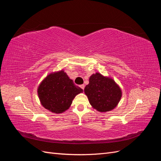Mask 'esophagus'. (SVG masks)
I'll return each instance as SVG.
<instances>
[{
	"mask_svg": "<svg viewBox=\"0 0 161 161\" xmlns=\"http://www.w3.org/2000/svg\"><path fill=\"white\" fill-rule=\"evenodd\" d=\"M80 88H81L82 90H84V89H85V85H80Z\"/></svg>",
	"mask_w": 161,
	"mask_h": 161,
	"instance_id": "esophagus-1",
	"label": "esophagus"
}]
</instances>
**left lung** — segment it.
I'll return each mask as SVG.
<instances>
[{
    "mask_svg": "<svg viewBox=\"0 0 161 161\" xmlns=\"http://www.w3.org/2000/svg\"><path fill=\"white\" fill-rule=\"evenodd\" d=\"M91 105L99 112L115 109L122 96V91L115 80L99 72L92 74L84 89Z\"/></svg>",
    "mask_w": 161,
    "mask_h": 161,
    "instance_id": "1",
    "label": "left lung"
}]
</instances>
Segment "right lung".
I'll list each match as a JSON object with an SVG mask.
<instances>
[{"instance_id": "obj_1", "label": "right lung", "mask_w": 161, "mask_h": 161, "mask_svg": "<svg viewBox=\"0 0 161 161\" xmlns=\"http://www.w3.org/2000/svg\"><path fill=\"white\" fill-rule=\"evenodd\" d=\"M82 92L63 70L50 73L37 88L42 105L57 114L69 109L76 95Z\"/></svg>"}]
</instances>
